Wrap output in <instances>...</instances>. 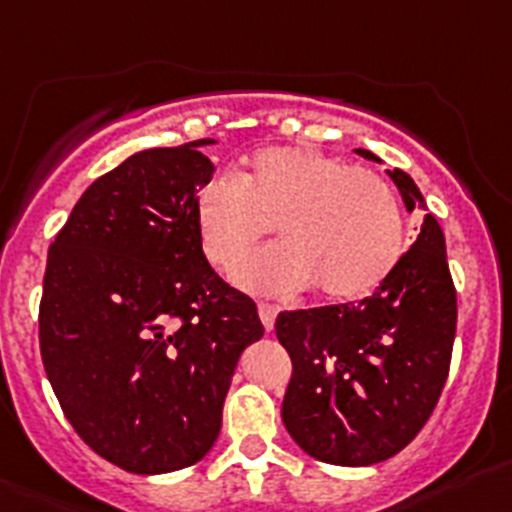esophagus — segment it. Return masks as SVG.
<instances>
[{
  "label": "esophagus",
  "mask_w": 512,
  "mask_h": 512,
  "mask_svg": "<svg viewBox=\"0 0 512 512\" xmlns=\"http://www.w3.org/2000/svg\"><path fill=\"white\" fill-rule=\"evenodd\" d=\"M259 317H261V322H264L266 332H271V330H274V320H276V307H271V304L261 302V304H259Z\"/></svg>",
  "instance_id": "esophagus-1"
}]
</instances>
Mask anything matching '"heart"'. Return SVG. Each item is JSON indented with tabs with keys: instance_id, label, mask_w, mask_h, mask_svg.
<instances>
[{
	"instance_id": "1",
	"label": "heart",
	"mask_w": 512,
	"mask_h": 512,
	"mask_svg": "<svg viewBox=\"0 0 512 512\" xmlns=\"http://www.w3.org/2000/svg\"><path fill=\"white\" fill-rule=\"evenodd\" d=\"M200 246L231 274L269 233L279 246L236 271L259 294L314 289L325 304L370 297L406 251V220L393 187L312 147L259 149L233 177L215 175L195 200Z\"/></svg>"
}]
</instances>
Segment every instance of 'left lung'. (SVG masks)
<instances>
[{
  "label": "left lung",
  "mask_w": 512,
  "mask_h": 512,
  "mask_svg": "<svg viewBox=\"0 0 512 512\" xmlns=\"http://www.w3.org/2000/svg\"><path fill=\"white\" fill-rule=\"evenodd\" d=\"M355 152L378 162L368 149ZM388 175L414 210V180L401 170ZM454 332L457 289L444 233L426 215L414 246L370 297L276 317V337L292 358L284 426L320 462L365 467L393 457L437 409Z\"/></svg>",
  "instance_id": "8db88e82"
}]
</instances>
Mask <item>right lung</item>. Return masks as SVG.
Returning <instances> with one entry per match:
<instances>
[{
  "label": "right lung",
  "mask_w": 512,
  "mask_h": 512,
  "mask_svg": "<svg viewBox=\"0 0 512 512\" xmlns=\"http://www.w3.org/2000/svg\"><path fill=\"white\" fill-rule=\"evenodd\" d=\"M213 139L131 154L98 177L50 243L40 355L65 419L137 475L190 467L220 434L256 304L205 259L195 223Z\"/></svg>",
  "instance_id": "obj_1"
}]
</instances>
